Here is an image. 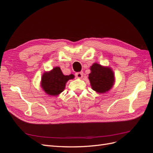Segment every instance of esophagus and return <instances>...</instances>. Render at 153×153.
Here are the masks:
<instances>
[{"mask_svg":"<svg viewBox=\"0 0 153 153\" xmlns=\"http://www.w3.org/2000/svg\"><path fill=\"white\" fill-rule=\"evenodd\" d=\"M83 75H84V73L83 72H78L76 73H75V76L77 78H81L83 76Z\"/></svg>","mask_w":153,"mask_h":153,"instance_id":"1","label":"esophagus"}]
</instances>
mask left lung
Instances as JSON below:
<instances>
[{
	"instance_id": "left-lung-1",
	"label": "left lung",
	"mask_w": 153,
	"mask_h": 153,
	"mask_svg": "<svg viewBox=\"0 0 153 153\" xmlns=\"http://www.w3.org/2000/svg\"><path fill=\"white\" fill-rule=\"evenodd\" d=\"M89 79L92 89L98 93L108 91L114 84V74L112 69L98 63H94L91 67Z\"/></svg>"
}]
</instances>
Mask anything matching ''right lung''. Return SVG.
<instances>
[{"label": "right lung", "mask_w": 153, "mask_h": 153, "mask_svg": "<svg viewBox=\"0 0 153 153\" xmlns=\"http://www.w3.org/2000/svg\"><path fill=\"white\" fill-rule=\"evenodd\" d=\"M75 77L73 75H64L59 67L45 72L41 78V87L46 93L51 96H57L64 90L66 82Z\"/></svg>", "instance_id": "1"}]
</instances>
